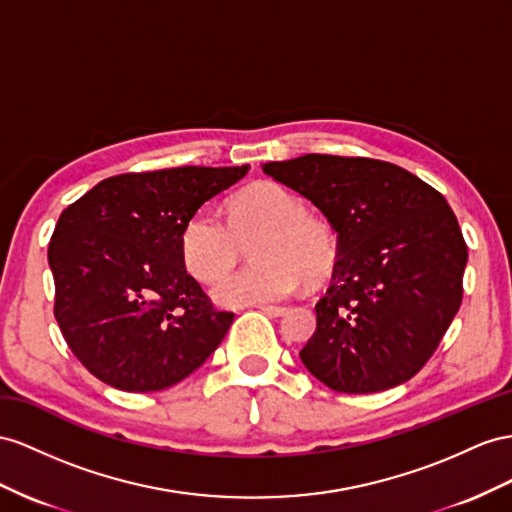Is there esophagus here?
<instances>
[{
  "label": "esophagus",
  "instance_id": "esophagus-1",
  "mask_svg": "<svg viewBox=\"0 0 512 512\" xmlns=\"http://www.w3.org/2000/svg\"><path fill=\"white\" fill-rule=\"evenodd\" d=\"M261 311L268 313V316H283L285 307H277V305H257Z\"/></svg>",
  "mask_w": 512,
  "mask_h": 512
}]
</instances>
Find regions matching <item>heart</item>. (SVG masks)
<instances>
[{
    "label": "heart",
    "instance_id": "b5f03b06",
    "mask_svg": "<svg viewBox=\"0 0 512 512\" xmlns=\"http://www.w3.org/2000/svg\"><path fill=\"white\" fill-rule=\"evenodd\" d=\"M253 239L259 265L226 275ZM183 264L192 277L214 281L218 305H272L292 296L303 281L318 287L333 277L339 259L335 233L309 216L303 199L279 183H257L229 203V220L214 207L192 214L181 233Z\"/></svg>",
    "mask_w": 512,
    "mask_h": 512
}]
</instances>
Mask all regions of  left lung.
Wrapping results in <instances>:
<instances>
[{
	"label": "left lung",
	"instance_id": "8db88e82",
	"mask_svg": "<svg viewBox=\"0 0 512 512\" xmlns=\"http://www.w3.org/2000/svg\"><path fill=\"white\" fill-rule=\"evenodd\" d=\"M264 173L303 194L331 222L339 259L300 350L339 393H374L413 378L463 300L467 244L448 201L396 164L300 155Z\"/></svg>",
	"mask_w": 512,
	"mask_h": 512
}]
</instances>
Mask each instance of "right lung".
I'll list each match as a JSON object with an SVG mask.
<instances>
[{"label":"right lung","instance_id":"1","mask_svg":"<svg viewBox=\"0 0 512 512\" xmlns=\"http://www.w3.org/2000/svg\"><path fill=\"white\" fill-rule=\"evenodd\" d=\"M248 164L181 166L99 181L58 218L49 242L54 313L73 355L110 387H173L218 348L233 313L190 277L181 233Z\"/></svg>","mask_w":512,"mask_h":512}]
</instances>
